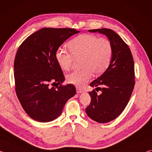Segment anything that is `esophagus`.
<instances>
[{"mask_svg":"<svg viewBox=\"0 0 152 152\" xmlns=\"http://www.w3.org/2000/svg\"><path fill=\"white\" fill-rule=\"evenodd\" d=\"M76 92L78 94H80V93H82V90L80 88H78V87H76Z\"/></svg>","mask_w":152,"mask_h":152,"instance_id":"esophagus-1","label":"esophagus"}]
</instances>
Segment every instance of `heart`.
<instances>
[{
    "label": "heart",
    "instance_id": "heart-1",
    "mask_svg": "<svg viewBox=\"0 0 152 152\" xmlns=\"http://www.w3.org/2000/svg\"><path fill=\"white\" fill-rule=\"evenodd\" d=\"M70 52L58 49L56 53L57 62L63 70H69L75 59L81 58L80 70L74 71L66 76L67 82L82 87L96 74L103 72L113 57V47L109 40L96 35L82 34L68 43Z\"/></svg>",
    "mask_w": 152,
    "mask_h": 152
}]
</instances>
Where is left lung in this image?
Listing matches in <instances>:
<instances>
[{
	"label": "left lung",
	"mask_w": 152,
	"mask_h": 152,
	"mask_svg": "<svg viewBox=\"0 0 152 152\" xmlns=\"http://www.w3.org/2000/svg\"><path fill=\"white\" fill-rule=\"evenodd\" d=\"M88 31L105 35L113 47V57L109 67L90 84L96 88V91L88 92L91 101L86 109L91 119L101 123H108L119 116L132 96L135 85L134 61L129 46L114 31L103 28ZM97 88L98 91H102L100 95L96 92Z\"/></svg>",
	"instance_id": "8db88e82"
}]
</instances>
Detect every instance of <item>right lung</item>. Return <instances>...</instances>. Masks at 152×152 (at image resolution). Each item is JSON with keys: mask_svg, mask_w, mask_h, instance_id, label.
I'll return each instance as SVG.
<instances>
[{"mask_svg": "<svg viewBox=\"0 0 152 152\" xmlns=\"http://www.w3.org/2000/svg\"><path fill=\"white\" fill-rule=\"evenodd\" d=\"M79 32L70 28H43L29 36L18 49L14 61L15 91L33 119L43 123L56 119L76 94L72 84L61 85L65 78L56 53L66 39ZM55 83L61 86H48Z\"/></svg>", "mask_w": 152, "mask_h": 152, "instance_id": "add662e5", "label": "right lung"}]
</instances>
